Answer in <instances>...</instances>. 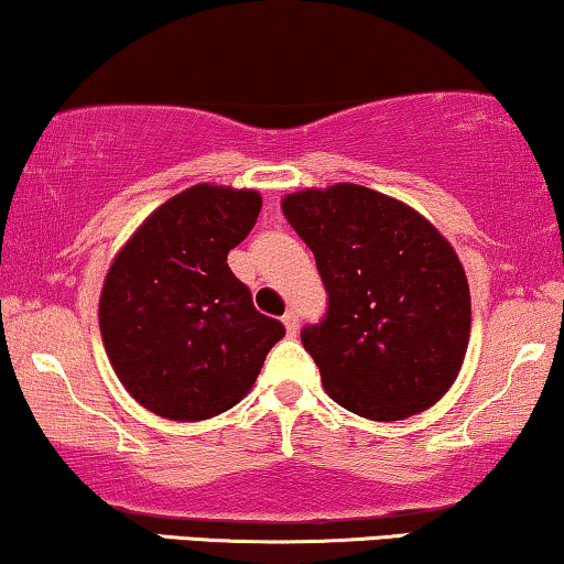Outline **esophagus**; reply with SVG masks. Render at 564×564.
Segmentation results:
<instances>
[{"instance_id": "obj_1", "label": "esophagus", "mask_w": 564, "mask_h": 564, "mask_svg": "<svg viewBox=\"0 0 564 564\" xmlns=\"http://www.w3.org/2000/svg\"><path fill=\"white\" fill-rule=\"evenodd\" d=\"M282 323H284V328H288L290 336L297 334V313H295V311L284 313V315H282Z\"/></svg>"}]
</instances>
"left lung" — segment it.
I'll use <instances>...</instances> for the list:
<instances>
[{
	"label": "left lung",
	"mask_w": 564,
	"mask_h": 564,
	"mask_svg": "<svg viewBox=\"0 0 564 564\" xmlns=\"http://www.w3.org/2000/svg\"><path fill=\"white\" fill-rule=\"evenodd\" d=\"M282 213L311 246L326 318L303 328L323 388L369 421H403L442 400L469 341V284L452 243L395 197L334 184Z\"/></svg>",
	"instance_id": "left-lung-1"
}]
</instances>
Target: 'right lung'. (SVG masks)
I'll use <instances>...</instances> for the list:
<instances>
[{"label": "right lung", "instance_id": "add662e5", "mask_svg": "<svg viewBox=\"0 0 564 564\" xmlns=\"http://www.w3.org/2000/svg\"><path fill=\"white\" fill-rule=\"evenodd\" d=\"M259 210V192L195 184L141 223L105 276L107 357L161 419L205 421L234 408L284 336L228 267Z\"/></svg>", "mask_w": 564, "mask_h": 564}]
</instances>
